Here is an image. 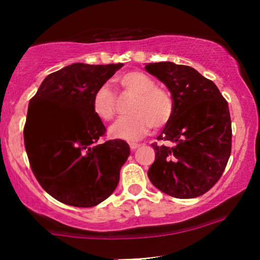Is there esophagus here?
<instances>
[{"label": "esophagus", "instance_id": "obj_1", "mask_svg": "<svg viewBox=\"0 0 260 260\" xmlns=\"http://www.w3.org/2000/svg\"><path fill=\"white\" fill-rule=\"evenodd\" d=\"M137 148H140V144H137V143H131V144H130V149H131V150H133V151L136 150Z\"/></svg>", "mask_w": 260, "mask_h": 260}]
</instances>
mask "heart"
I'll use <instances>...</instances> for the list:
<instances>
[{"label":"heart","mask_w":260,"mask_h":260,"mask_svg":"<svg viewBox=\"0 0 260 260\" xmlns=\"http://www.w3.org/2000/svg\"><path fill=\"white\" fill-rule=\"evenodd\" d=\"M124 92L135 95L129 106L131 115L122 117L109 129V135L117 140H140L149 133L151 126L159 129L167 125L174 113L172 94L165 88L156 86L155 80L142 71H130L118 78ZM94 115L109 122L116 115V94L109 85H102L92 98Z\"/></svg>","instance_id":"b5f03b06"}]
</instances>
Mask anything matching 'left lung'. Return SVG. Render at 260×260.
<instances>
[{
  "instance_id": "1",
  "label": "left lung",
  "mask_w": 260,
  "mask_h": 260,
  "mask_svg": "<svg viewBox=\"0 0 260 260\" xmlns=\"http://www.w3.org/2000/svg\"><path fill=\"white\" fill-rule=\"evenodd\" d=\"M145 70L169 88L174 113L152 143L155 162L149 180L170 197L191 199L208 191L221 177L232 149L229 104L212 80L193 67L162 61Z\"/></svg>"
}]
</instances>
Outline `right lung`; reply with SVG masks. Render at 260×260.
Listing matches in <instances>:
<instances>
[{"mask_svg": "<svg viewBox=\"0 0 260 260\" xmlns=\"http://www.w3.org/2000/svg\"><path fill=\"white\" fill-rule=\"evenodd\" d=\"M123 63H72L45 78L29 101L23 129L31 172L62 204L93 207L116 189L130 155L125 141L98 143L105 135L92 98Z\"/></svg>", "mask_w": 260, "mask_h": 260, "instance_id": "add662e5", "label": "right lung"}]
</instances>
